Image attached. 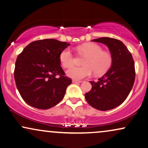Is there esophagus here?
Listing matches in <instances>:
<instances>
[{
  "label": "esophagus",
  "instance_id": "obj_1",
  "mask_svg": "<svg viewBox=\"0 0 148 148\" xmlns=\"http://www.w3.org/2000/svg\"><path fill=\"white\" fill-rule=\"evenodd\" d=\"M72 83H82V81H81V80L73 79V80H72Z\"/></svg>",
  "mask_w": 148,
  "mask_h": 148
}]
</instances>
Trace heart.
<instances>
[{
    "instance_id": "1",
    "label": "heart",
    "mask_w": 148,
    "mask_h": 148,
    "mask_svg": "<svg viewBox=\"0 0 148 148\" xmlns=\"http://www.w3.org/2000/svg\"><path fill=\"white\" fill-rule=\"evenodd\" d=\"M80 55L86 57L83 67H73L67 71V75L75 80H81L91 75L93 71L96 75H102L111 68L113 58L109 52L103 51L100 45L95 43H87L78 46ZM59 60L65 68L73 66L75 57L70 48H66L61 52Z\"/></svg>"
}]
</instances>
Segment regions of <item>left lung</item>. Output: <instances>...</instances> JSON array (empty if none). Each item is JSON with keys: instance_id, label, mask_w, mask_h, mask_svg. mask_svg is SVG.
<instances>
[{"instance_id": "1", "label": "left lung", "mask_w": 148, "mask_h": 148, "mask_svg": "<svg viewBox=\"0 0 148 148\" xmlns=\"http://www.w3.org/2000/svg\"><path fill=\"white\" fill-rule=\"evenodd\" d=\"M93 42L107 46L113 62L111 68L98 81H90L92 87L85 97L92 107L108 111L122 104L131 91L135 79L134 63L131 53L121 41L100 37Z\"/></svg>"}]
</instances>
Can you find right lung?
<instances>
[{
  "mask_svg": "<svg viewBox=\"0 0 148 148\" xmlns=\"http://www.w3.org/2000/svg\"><path fill=\"white\" fill-rule=\"evenodd\" d=\"M70 45L54 39L37 40L18 56L15 81L20 96L29 105L48 109L63 98L72 79L65 76L59 55Z\"/></svg>",
  "mask_w": 148,
  "mask_h": 148,
  "instance_id": "add662e5",
  "label": "right lung"
}]
</instances>
